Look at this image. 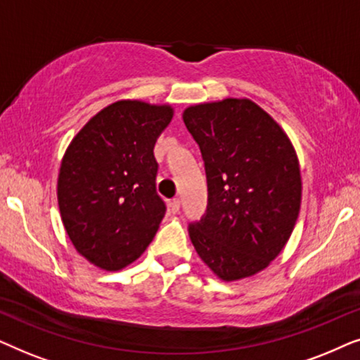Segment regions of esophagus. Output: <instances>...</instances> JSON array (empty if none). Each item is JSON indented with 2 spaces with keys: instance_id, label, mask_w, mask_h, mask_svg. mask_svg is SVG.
Instances as JSON below:
<instances>
[{
  "instance_id": "1",
  "label": "esophagus",
  "mask_w": 360,
  "mask_h": 360,
  "mask_svg": "<svg viewBox=\"0 0 360 360\" xmlns=\"http://www.w3.org/2000/svg\"><path fill=\"white\" fill-rule=\"evenodd\" d=\"M179 210H180V200L174 198L170 201V211L172 213H179Z\"/></svg>"
}]
</instances>
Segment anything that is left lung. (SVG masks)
<instances>
[{
	"mask_svg": "<svg viewBox=\"0 0 360 360\" xmlns=\"http://www.w3.org/2000/svg\"><path fill=\"white\" fill-rule=\"evenodd\" d=\"M208 180V213L190 226L191 244L224 282L267 269L282 252L302 205L297 150L282 126L249 98L185 108Z\"/></svg>",
	"mask_w": 360,
	"mask_h": 360,
	"instance_id": "left-lung-1",
	"label": "left lung"
}]
</instances>
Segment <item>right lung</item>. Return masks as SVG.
<instances>
[{"instance_id":"obj_1","label":"right lung","mask_w":360,"mask_h":360,"mask_svg":"<svg viewBox=\"0 0 360 360\" xmlns=\"http://www.w3.org/2000/svg\"><path fill=\"white\" fill-rule=\"evenodd\" d=\"M174 116L169 103H111L77 132L57 180L68 239L101 270L116 272L144 254L165 216L155 191L154 144Z\"/></svg>"}]
</instances>
